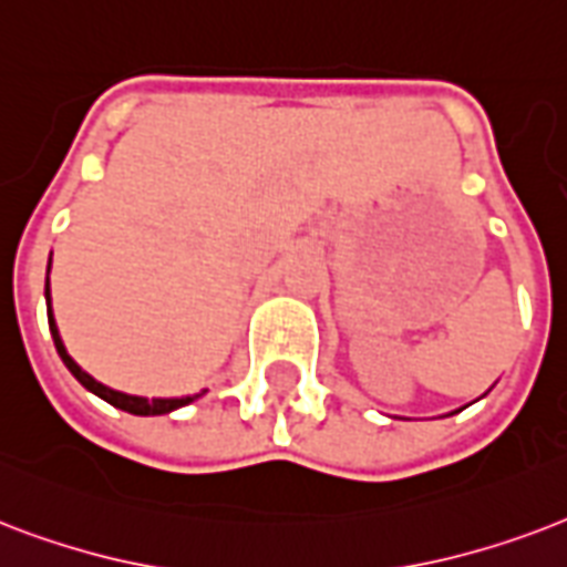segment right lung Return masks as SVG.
Here are the masks:
<instances>
[{"mask_svg":"<svg viewBox=\"0 0 567 567\" xmlns=\"http://www.w3.org/2000/svg\"><path fill=\"white\" fill-rule=\"evenodd\" d=\"M47 316H50V333L52 340H55V349H59L61 361H64V367H68L70 372H73V379L82 384L85 390H91V393H96L100 399H105L109 405L121 408V411H126V414H138V416H156V414H171V411H177V408L188 405V402H195L197 396H204L206 390H200V393H195V396H183V399H144V396H130V393H121V390H112L105 388V384H100L96 379H91L82 367H79L73 358L68 354V349H64V343H61L59 337V328H55V319H52V305H50V271H47Z\"/></svg>","mask_w":567,"mask_h":567,"instance_id":"add662e5","label":"right lung"}]
</instances>
